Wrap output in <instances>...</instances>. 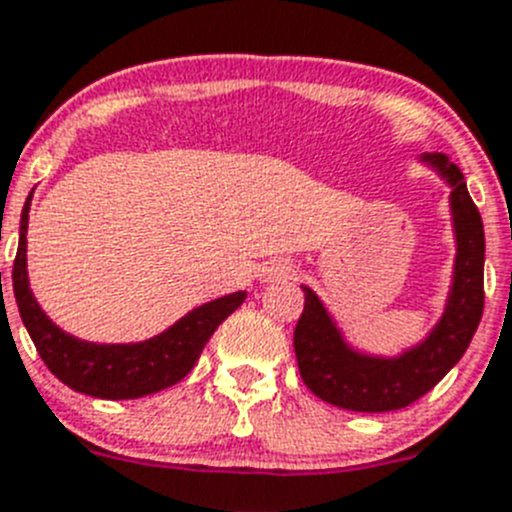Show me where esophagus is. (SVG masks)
<instances>
[{
    "instance_id": "34e87169",
    "label": "esophagus",
    "mask_w": 512,
    "mask_h": 512,
    "mask_svg": "<svg viewBox=\"0 0 512 512\" xmlns=\"http://www.w3.org/2000/svg\"><path fill=\"white\" fill-rule=\"evenodd\" d=\"M295 267L288 260H275L265 267V280L267 283H278V280L293 278Z\"/></svg>"
}]
</instances>
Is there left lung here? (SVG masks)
Masks as SVG:
<instances>
[{"label":"left lung","mask_w":512,"mask_h":512,"mask_svg":"<svg viewBox=\"0 0 512 512\" xmlns=\"http://www.w3.org/2000/svg\"><path fill=\"white\" fill-rule=\"evenodd\" d=\"M419 164L450 186V222L455 234L450 288L437 323L394 356H376L351 346L318 293L300 285L305 308L295 326V358L305 386L318 399L351 412L404 409L447 376L470 346L482 318L485 229L465 176L444 154H422Z\"/></svg>","instance_id":"left-lung-1"}]
</instances>
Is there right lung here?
Segmentation results:
<instances>
[{
	"label": "right lung",
	"instance_id": "1",
	"mask_svg": "<svg viewBox=\"0 0 512 512\" xmlns=\"http://www.w3.org/2000/svg\"><path fill=\"white\" fill-rule=\"evenodd\" d=\"M32 191L19 219V247L12 267V288L19 315L47 369L65 386L95 399H138L169 389L184 379L219 323L240 308L247 290L222 295L191 308L174 326L138 343H93L62 331L40 308L27 275V224Z\"/></svg>",
	"mask_w": 512,
	"mask_h": 512
}]
</instances>
